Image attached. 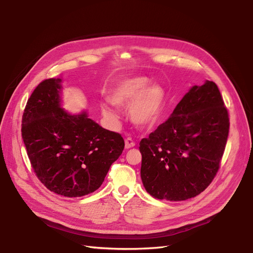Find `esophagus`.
Segmentation results:
<instances>
[{
    "label": "esophagus",
    "instance_id": "esophagus-1",
    "mask_svg": "<svg viewBox=\"0 0 253 253\" xmlns=\"http://www.w3.org/2000/svg\"><path fill=\"white\" fill-rule=\"evenodd\" d=\"M133 146H135V141H134L131 137H127L125 139V147L126 148H131Z\"/></svg>",
    "mask_w": 253,
    "mask_h": 253
}]
</instances>
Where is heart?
Instances as JSON below:
<instances>
[{"label":"heart","mask_w":253,"mask_h":253,"mask_svg":"<svg viewBox=\"0 0 253 253\" xmlns=\"http://www.w3.org/2000/svg\"><path fill=\"white\" fill-rule=\"evenodd\" d=\"M149 85L147 77L133 76L118 82L109 95L115 106L125 107L131 103V120L143 128L153 127L159 122L165 106L164 90L158 85ZM100 109L105 116L116 119V113L109 104L102 103Z\"/></svg>","instance_id":"b5f03b06"}]
</instances>
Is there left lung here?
<instances>
[{
    "label": "left lung",
    "mask_w": 253,
    "mask_h": 253,
    "mask_svg": "<svg viewBox=\"0 0 253 253\" xmlns=\"http://www.w3.org/2000/svg\"><path fill=\"white\" fill-rule=\"evenodd\" d=\"M229 127L228 110L216 84L194 85L169 119L139 143L146 191L170 201L203 192L220 169Z\"/></svg>",
    "instance_id": "left-lung-1"
}]
</instances>
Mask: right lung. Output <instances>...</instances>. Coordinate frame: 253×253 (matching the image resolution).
Listing matches in <instances>:
<instances>
[{"label":"right lung","instance_id":"right-lung-1","mask_svg":"<svg viewBox=\"0 0 253 253\" xmlns=\"http://www.w3.org/2000/svg\"><path fill=\"white\" fill-rule=\"evenodd\" d=\"M61 79L48 78L33 90L22 116V138L33 172L57 194L80 197L100 187L124 149L121 134L104 129L84 112L60 108Z\"/></svg>","mask_w":253,"mask_h":253}]
</instances>
